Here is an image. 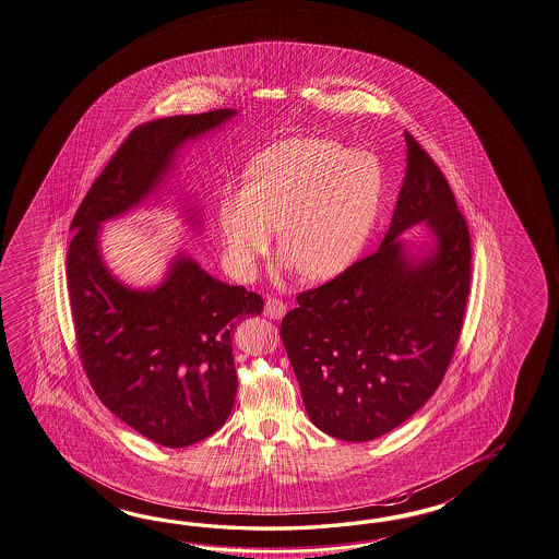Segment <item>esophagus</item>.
<instances>
[{"label": "esophagus", "instance_id": "34e87169", "mask_svg": "<svg viewBox=\"0 0 559 559\" xmlns=\"http://www.w3.org/2000/svg\"><path fill=\"white\" fill-rule=\"evenodd\" d=\"M285 307H287V305H285L282 299L267 297V299H265L264 313L270 317V319H282V317L285 316Z\"/></svg>", "mask_w": 559, "mask_h": 559}]
</instances>
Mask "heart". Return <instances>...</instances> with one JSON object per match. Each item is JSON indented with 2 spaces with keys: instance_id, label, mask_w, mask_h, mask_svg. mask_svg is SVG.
<instances>
[{
  "instance_id": "b5f03b06",
  "label": "heart",
  "mask_w": 559,
  "mask_h": 559,
  "mask_svg": "<svg viewBox=\"0 0 559 559\" xmlns=\"http://www.w3.org/2000/svg\"><path fill=\"white\" fill-rule=\"evenodd\" d=\"M384 194L372 153L323 138H289L255 153L243 187L218 193L214 221L224 264L238 277L258 274L274 240L285 267L309 280L345 272L365 248Z\"/></svg>"
}]
</instances>
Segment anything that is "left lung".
<instances>
[{"label":"left lung","mask_w":559,"mask_h":559,"mask_svg":"<svg viewBox=\"0 0 559 559\" xmlns=\"http://www.w3.org/2000/svg\"><path fill=\"white\" fill-rule=\"evenodd\" d=\"M406 147V177L380 248L297 295L280 329L307 416L353 443L396 429L433 396L467 307V221L445 175L407 132ZM419 222L435 243L412 257L396 236Z\"/></svg>","instance_id":"8db88e82"}]
</instances>
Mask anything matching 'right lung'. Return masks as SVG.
Returning a JSON list of instances; mask_svg holds the SVG:
<instances>
[{
	"mask_svg": "<svg viewBox=\"0 0 559 559\" xmlns=\"http://www.w3.org/2000/svg\"><path fill=\"white\" fill-rule=\"evenodd\" d=\"M233 116L221 108L138 126L72 218L67 277L84 372L102 404L157 445H193L224 426L238 388L234 326L264 301L187 254L173 258L162 285L132 289L104 264L98 234L165 181L185 143Z\"/></svg>",
	"mask_w": 559,
	"mask_h": 559,
	"instance_id": "right-lung-1",
	"label": "right lung"
}]
</instances>
